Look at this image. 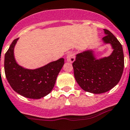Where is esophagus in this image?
<instances>
[{
  "mask_svg": "<svg viewBox=\"0 0 130 130\" xmlns=\"http://www.w3.org/2000/svg\"><path fill=\"white\" fill-rule=\"evenodd\" d=\"M75 54L73 52H70L67 54L66 56V60L69 62H73L75 61Z\"/></svg>",
  "mask_w": 130,
  "mask_h": 130,
  "instance_id": "esophagus-1",
  "label": "esophagus"
}]
</instances>
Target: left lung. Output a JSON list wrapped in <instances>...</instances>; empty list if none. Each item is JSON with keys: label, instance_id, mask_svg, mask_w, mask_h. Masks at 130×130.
Wrapping results in <instances>:
<instances>
[{"label": "left lung", "instance_id": "1", "mask_svg": "<svg viewBox=\"0 0 130 130\" xmlns=\"http://www.w3.org/2000/svg\"><path fill=\"white\" fill-rule=\"evenodd\" d=\"M104 44L113 52L108 57L97 59L94 51L87 50L76 55L73 63L76 81L83 90L94 94L107 92L119 83L123 73L124 60L121 44L108 29H104Z\"/></svg>", "mask_w": 130, "mask_h": 130}]
</instances>
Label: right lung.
<instances>
[{"mask_svg":"<svg viewBox=\"0 0 130 130\" xmlns=\"http://www.w3.org/2000/svg\"><path fill=\"white\" fill-rule=\"evenodd\" d=\"M19 39H15L4 57L6 77L13 90L23 97L39 99L53 90L56 79L64 64L61 58L36 69H28L19 65L14 55Z\"/></svg>","mask_w":130,"mask_h":130,"instance_id":"add662e5","label":"right lung"}]
</instances>
